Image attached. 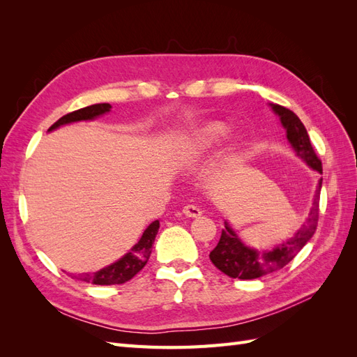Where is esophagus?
I'll list each match as a JSON object with an SVG mask.
<instances>
[{"mask_svg":"<svg viewBox=\"0 0 357 357\" xmlns=\"http://www.w3.org/2000/svg\"><path fill=\"white\" fill-rule=\"evenodd\" d=\"M183 213H185V215H188V218H199V215L202 214L201 208L197 207V205H186L185 208H183Z\"/></svg>","mask_w":357,"mask_h":357,"instance_id":"1","label":"esophagus"}]
</instances>
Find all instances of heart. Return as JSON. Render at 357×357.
<instances>
[{"label": "heart", "instance_id": "b5f03b06", "mask_svg": "<svg viewBox=\"0 0 357 357\" xmlns=\"http://www.w3.org/2000/svg\"><path fill=\"white\" fill-rule=\"evenodd\" d=\"M228 126L220 122L202 125L193 132L189 143L186 144L185 150H183V159H185V162H192L193 159H197L213 147L220 144V142L228 135Z\"/></svg>", "mask_w": 357, "mask_h": 357}]
</instances>
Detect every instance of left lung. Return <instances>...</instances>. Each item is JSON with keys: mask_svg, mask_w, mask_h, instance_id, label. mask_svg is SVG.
Listing matches in <instances>:
<instances>
[{"mask_svg": "<svg viewBox=\"0 0 357 357\" xmlns=\"http://www.w3.org/2000/svg\"><path fill=\"white\" fill-rule=\"evenodd\" d=\"M269 105H271L273 112L280 117V122H282L283 128L286 129L287 142L290 143L291 149L295 150L296 156L305 160V164L311 169L321 174V162L311 146L304 123L299 121V117L294 112H290L286 107L278 104ZM320 189L321 178L319 180L307 222L301 226V229H298V232L291 238L283 241L282 244H277L274 248H269V250H257V248L245 245L244 241L231 228V225L225 222L220 240L218 245L214 247V250L210 253V259L214 266L220 269L228 277L240 280L259 278L284 268L316 232L319 222Z\"/></svg>", "mask_w": 357, "mask_h": 357, "instance_id": "1", "label": "left lung"}]
</instances>
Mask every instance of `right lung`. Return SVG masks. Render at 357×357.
Returning a JSON list of instances; mask_svg holds the SVG:
<instances>
[{
  "label": "right lung",
  "instance_id": "1",
  "mask_svg": "<svg viewBox=\"0 0 357 357\" xmlns=\"http://www.w3.org/2000/svg\"><path fill=\"white\" fill-rule=\"evenodd\" d=\"M110 110H112V105L107 102L84 107V109L75 110L73 113L62 116L59 121H56L49 128V131H53V129H56L62 125L73 123V122L93 121L95 117L109 113ZM158 231H159V220H155L147 226L139 241L125 256L119 259V261L100 269V271L92 273V274L89 273L79 274V277L75 278L82 280L84 283H92V284H100V286L122 284L129 282V280L142 271L144 265L147 264L150 253H152V244L155 243Z\"/></svg>",
  "mask_w": 357,
  "mask_h": 357
}]
</instances>
